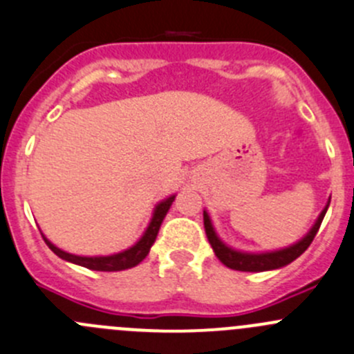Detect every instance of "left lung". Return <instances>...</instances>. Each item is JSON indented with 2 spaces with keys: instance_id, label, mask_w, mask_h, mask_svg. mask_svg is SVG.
<instances>
[{
  "instance_id": "left-lung-1",
  "label": "left lung",
  "mask_w": 354,
  "mask_h": 354,
  "mask_svg": "<svg viewBox=\"0 0 354 354\" xmlns=\"http://www.w3.org/2000/svg\"><path fill=\"white\" fill-rule=\"evenodd\" d=\"M328 204L330 201L327 202L324 211L320 212L318 216L317 223L313 225V228L306 233V236L299 240L297 243L294 245L286 247V249H280V250H272V252H259V254H254V252H240V250L232 249V247L225 245L221 242L218 235L214 232V226H212L211 218H209L207 212L204 211V228H205V235H207L209 243H211L212 250L214 254L218 256V259L221 261L225 266L232 270H239V272H268V270H277V268H282V266H287L289 263H292L294 259L301 256L304 250L310 247V243L313 242L315 235L318 233V228H320L322 221H324V216L327 212Z\"/></svg>"
}]
</instances>
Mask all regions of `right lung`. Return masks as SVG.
Returning <instances> with one entry per match:
<instances>
[{
	"instance_id": "add662e5",
	"label": "right lung",
	"mask_w": 354,
	"mask_h": 354,
	"mask_svg": "<svg viewBox=\"0 0 354 354\" xmlns=\"http://www.w3.org/2000/svg\"><path fill=\"white\" fill-rule=\"evenodd\" d=\"M174 197H176V195H171V197H167L166 201L159 202V204L156 205L152 219H150L145 233H143L142 239H140L135 245L129 247V249H126V250H122V252L112 254V256H91V257L90 256H75V254L65 252V250L58 249L57 245H53V243H51L50 240L43 235V233H41V235H43L46 245L50 247V249L53 250L58 257L68 261V263L79 264V266H84V268H88V270H95V272H121V270L133 268V266H136V264H140L143 259H145L147 254H149V250H150V247H152L153 242H156L157 233H159L160 225H162L164 218H166V214H167V211H169L171 204H173Z\"/></svg>"
}]
</instances>
